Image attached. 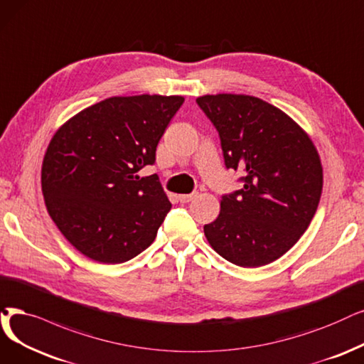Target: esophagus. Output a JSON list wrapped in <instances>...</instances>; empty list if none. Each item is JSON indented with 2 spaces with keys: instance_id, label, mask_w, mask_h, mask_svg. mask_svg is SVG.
I'll list each match as a JSON object with an SVG mask.
<instances>
[{
  "instance_id": "esophagus-1",
  "label": "esophagus",
  "mask_w": 364,
  "mask_h": 364,
  "mask_svg": "<svg viewBox=\"0 0 364 364\" xmlns=\"http://www.w3.org/2000/svg\"><path fill=\"white\" fill-rule=\"evenodd\" d=\"M197 196H198V193H191V194H182V196H179L178 198H179L181 203H190V201L194 200Z\"/></svg>"
}]
</instances>
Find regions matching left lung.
Wrapping results in <instances>:
<instances>
[{
	"instance_id": "obj_1",
	"label": "left lung",
	"mask_w": 364,
	"mask_h": 364,
	"mask_svg": "<svg viewBox=\"0 0 364 364\" xmlns=\"http://www.w3.org/2000/svg\"><path fill=\"white\" fill-rule=\"evenodd\" d=\"M197 105L220 134L225 167L243 174L242 190L223 196L205 236L232 264L266 266L293 248L316 212L318 152L287 113L257 97L203 95Z\"/></svg>"
}]
</instances>
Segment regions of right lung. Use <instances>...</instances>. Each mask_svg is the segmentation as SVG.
Returning a JSON list of instances; mask_svg holds the SVG:
<instances>
[{"mask_svg":"<svg viewBox=\"0 0 364 364\" xmlns=\"http://www.w3.org/2000/svg\"><path fill=\"white\" fill-rule=\"evenodd\" d=\"M179 95L112 97L86 107L52 137L41 167L48 212L64 237L91 259L119 264L155 240L168 213L155 163Z\"/></svg>","mask_w":364,"mask_h":364,"instance_id":"add662e5","label":"right lung"}]
</instances>
